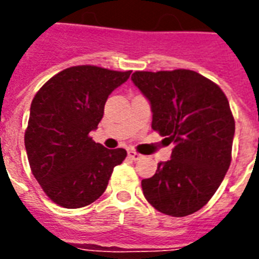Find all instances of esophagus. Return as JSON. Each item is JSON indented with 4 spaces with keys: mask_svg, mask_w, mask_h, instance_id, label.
<instances>
[{
    "mask_svg": "<svg viewBox=\"0 0 259 259\" xmlns=\"http://www.w3.org/2000/svg\"><path fill=\"white\" fill-rule=\"evenodd\" d=\"M127 156H129L132 160H140V158L142 157V154L137 153V152H134V150H129V152H127Z\"/></svg>",
    "mask_w": 259,
    "mask_h": 259,
    "instance_id": "esophagus-1",
    "label": "esophagus"
}]
</instances>
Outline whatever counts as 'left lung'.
I'll list each match as a JSON object with an SVG mask.
<instances>
[{"mask_svg": "<svg viewBox=\"0 0 259 259\" xmlns=\"http://www.w3.org/2000/svg\"><path fill=\"white\" fill-rule=\"evenodd\" d=\"M132 80L148 98L152 129L175 144L170 160L141 181L144 196L170 217L204 207L229 170L235 121L221 87L191 70L136 71Z\"/></svg>", "mask_w": 259, "mask_h": 259, "instance_id": "left-lung-1", "label": "left lung"}]
</instances>
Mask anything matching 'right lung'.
I'll use <instances>...</instances> for the list:
<instances>
[{"label":"right lung","instance_id":"obj_1","mask_svg":"<svg viewBox=\"0 0 259 259\" xmlns=\"http://www.w3.org/2000/svg\"><path fill=\"white\" fill-rule=\"evenodd\" d=\"M132 71L75 66L38 90L30 105L25 149L30 170L42 191L64 208H80L99 199L114 166L126 157L90 137L103 117L107 98Z\"/></svg>","mask_w":259,"mask_h":259}]
</instances>
